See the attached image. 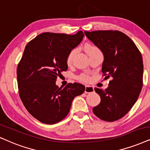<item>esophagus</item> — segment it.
Returning <instances> with one entry per match:
<instances>
[{"label": "esophagus", "instance_id": "obj_1", "mask_svg": "<svg viewBox=\"0 0 150 150\" xmlns=\"http://www.w3.org/2000/svg\"><path fill=\"white\" fill-rule=\"evenodd\" d=\"M94 91V88L91 86H89V85H86L85 86V91L84 92L86 93H92Z\"/></svg>", "mask_w": 150, "mask_h": 150}]
</instances>
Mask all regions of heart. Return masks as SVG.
I'll use <instances>...</instances> for the list:
<instances>
[{"instance_id":"heart-1","label":"heart","mask_w":150,"mask_h":150,"mask_svg":"<svg viewBox=\"0 0 150 150\" xmlns=\"http://www.w3.org/2000/svg\"><path fill=\"white\" fill-rule=\"evenodd\" d=\"M85 49H86V52L88 54H90L91 52H94V51L96 50H100L99 48L98 47L95 46V45H88L85 47ZM77 52L76 49H72V50L69 52V54H67V57H66V63H67L68 65H70L72 63V61H73V59L74 57V55L75 54V53ZM79 79L81 81H88L90 79V77H89L88 75H85V74H82L80 77H79Z\"/></svg>"}]
</instances>
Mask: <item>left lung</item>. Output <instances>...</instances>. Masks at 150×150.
Masks as SVG:
<instances>
[{
	"instance_id": "1",
	"label": "left lung",
	"mask_w": 150,
	"mask_h": 150,
	"mask_svg": "<svg viewBox=\"0 0 150 150\" xmlns=\"http://www.w3.org/2000/svg\"><path fill=\"white\" fill-rule=\"evenodd\" d=\"M84 33L103 52L102 75L111 78L105 91L94 88L101 101L93 111L102 120H117L129 111L141 91L143 75L141 53L134 41L118 30Z\"/></svg>"
}]
</instances>
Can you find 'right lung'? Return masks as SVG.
<instances>
[{
    "mask_svg": "<svg viewBox=\"0 0 150 150\" xmlns=\"http://www.w3.org/2000/svg\"><path fill=\"white\" fill-rule=\"evenodd\" d=\"M84 37L45 33L26 45L17 66V82L21 100L34 117L48 125L55 124L69 113L72 101L84 92L85 86L69 83L64 88L55 82L67 71L66 57Z\"/></svg>",
    "mask_w": 150,
    "mask_h": 150,
    "instance_id": "add662e5",
    "label": "right lung"
}]
</instances>
